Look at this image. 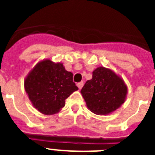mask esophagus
<instances>
[{
	"label": "esophagus",
	"instance_id": "obj_1",
	"mask_svg": "<svg viewBox=\"0 0 155 155\" xmlns=\"http://www.w3.org/2000/svg\"><path fill=\"white\" fill-rule=\"evenodd\" d=\"M83 85H84V82H83V81H81V82H79V83H78V84H77V86L78 87L79 89H81V87H83Z\"/></svg>",
	"mask_w": 155,
	"mask_h": 155
}]
</instances>
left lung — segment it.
Returning a JSON list of instances; mask_svg holds the SVG:
<instances>
[{
    "label": "left lung",
    "instance_id": "8db88e82",
    "mask_svg": "<svg viewBox=\"0 0 155 155\" xmlns=\"http://www.w3.org/2000/svg\"><path fill=\"white\" fill-rule=\"evenodd\" d=\"M81 93L91 112L108 115L124 103L127 86L114 71L98 67L93 71L92 78L86 81Z\"/></svg>",
    "mask_w": 155,
    "mask_h": 155
}]
</instances>
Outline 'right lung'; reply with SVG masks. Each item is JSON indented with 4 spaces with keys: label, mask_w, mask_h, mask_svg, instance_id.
I'll return each mask as SVG.
<instances>
[{
    "label": "right lung",
    "mask_w": 155,
    "mask_h": 155,
    "mask_svg": "<svg viewBox=\"0 0 155 155\" xmlns=\"http://www.w3.org/2000/svg\"><path fill=\"white\" fill-rule=\"evenodd\" d=\"M24 86L32 105L45 115L59 113L65 100L78 90L73 82V74L66 71L62 63L48 59L34 67L25 79Z\"/></svg>",
    "instance_id": "1"
}]
</instances>
